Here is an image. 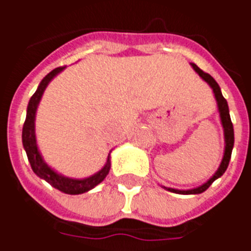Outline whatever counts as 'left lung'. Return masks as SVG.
<instances>
[{"instance_id": "obj_1", "label": "left lung", "mask_w": 251, "mask_h": 251, "mask_svg": "<svg viewBox=\"0 0 251 251\" xmlns=\"http://www.w3.org/2000/svg\"><path fill=\"white\" fill-rule=\"evenodd\" d=\"M194 71L198 73V75L204 79L205 82H208V85L212 87L213 93H215V98H216L217 107H219V112H220V119L221 123H223V128H224V136H225V151H224V157H223V161H221L220 168L217 169V172L215 173V176L211 178L209 180H207L204 184H201L199 187L192 188V190H176V188H168L165 187L166 190L172 192H176V194H182V195H191V194H201L203 191H205L207 188L211 186V184L220 178L223 174L225 173L226 168H228L229 161H230V156H232V149L233 145H234V131H233V124L232 120H230V115H229V107L228 103H226V99L223 97L220 90V86L217 85V82L213 79L212 75H209L208 73H205L200 69L198 65L195 64H191Z\"/></svg>"}]
</instances>
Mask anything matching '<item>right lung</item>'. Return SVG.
Segmentation results:
<instances>
[{
  "instance_id": "obj_1",
  "label": "right lung",
  "mask_w": 251,
  "mask_h": 251,
  "mask_svg": "<svg viewBox=\"0 0 251 251\" xmlns=\"http://www.w3.org/2000/svg\"><path fill=\"white\" fill-rule=\"evenodd\" d=\"M65 67H59L50 72L48 75L42 79V82L39 83L38 90L35 91L34 95L31 97L28 106H27V115L25 124H23L22 129V143L23 148L26 151L27 158L30 161L31 169L34 170V173L38 176L47 180L48 183L57 188L59 191L64 192V194H69V195H78V194H83V192L89 191L91 188H94L97 184H99L102 180L107 176L110 168H111V161H110V154L107 157V162L103 166V169L98 172L94 176L85 178V179H72V178H67V176H60L55 170H52L48 165L43 161L40 153H39L38 145H36V139H35V115H36V108L38 104L42 99V95L46 90V87L48 83L51 82V79L55 77L56 75H59L60 72L63 71Z\"/></svg>"
}]
</instances>
